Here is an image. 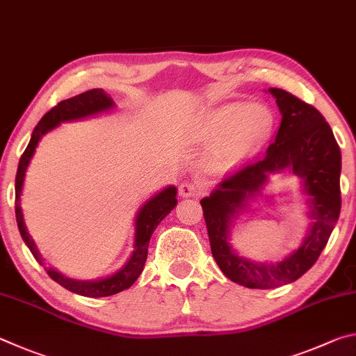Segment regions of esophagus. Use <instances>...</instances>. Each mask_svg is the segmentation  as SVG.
I'll list each match as a JSON object with an SVG mask.
<instances>
[{"label": "esophagus", "instance_id": "esophagus-1", "mask_svg": "<svg viewBox=\"0 0 356 356\" xmlns=\"http://www.w3.org/2000/svg\"><path fill=\"white\" fill-rule=\"evenodd\" d=\"M200 191H202V186L198 183H181L179 184V195H181L183 198H188V197H197L200 195Z\"/></svg>", "mask_w": 356, "mask_h": 356}]
</instances>
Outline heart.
I'll use <instances>...</instances> for the list:
<instances>
[{
    "mask_svg": "<svg viewBox=\"0 0 356 356\" xmlns=\"http://www.w3.org/2000/svg\"><path fill=\"white\" fill-rule=\"evenodd\" d=\"M275 123L272 111L264 104H225L209 111L202 118L197 137L216 142L208 154L209 164L225 168L236 164L270 136Z\"/></svg>",
    "mask_w": 356,
    "mask_h": 356,
    "instance_id": "heart-1",
    "label": "heart"
}]
</instances>
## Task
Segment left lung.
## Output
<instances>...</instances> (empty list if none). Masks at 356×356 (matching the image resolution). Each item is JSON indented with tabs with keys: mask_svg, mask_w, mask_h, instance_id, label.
Returning a JSON list of instances; mask_svg holds the SVG:
<instances>
[{
	"mask_svg": "<svg viewBox=\"0 0 356 356\" xmlns=\"http://www.w3.org/2000/svg\"><path fill=\"white\" fill-rule=\"evenodd\" d=\"M267 92L277 99L282 114L275 142L200 200L217 266L232 282L250 289L277 288L308 272L325 248L341 213V149L330 124L319 111L292 93L275 87ZM278 172H291L301 181L310 227L296 251L277 264H258L239 255L229 241L235 220L251 212V203L263 197L268 201L264 189Z\"/></svg>",
	"mask_w": 356,
	"mask_h": 356,
	"instance_id": "1",
	"label": "left lung"
}]
</instances>
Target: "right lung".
<instances>
[{
	"label": "right lung",
	"instance_id": "obj_1",
	"mask_svg": "<svg viewBox=\"0 0 356 356\" xmlns=\"http://www.w3.org/2000/svg\"><path fill=\"white\" fill-rule=\"evenodd\" d=\"M112 109H115V103L108 93L103 89H90L84 93H79L76 97L64 99V102H60L58 106H54L51 111H48L47 114L42 117V120L37 123L33 134H31L28 147L22 154L20 162H18V170L15 178V217L24 244L28 245L31 253L34 254V258L40 266H43V258L39 248L35 245V242L29 236L26 225H24L23 211L20 207L24 177H26V170L31 159H33V156L35 153V148L42 140V137L48 134L49 131H53L54 128H58L60 123L84 120V118L95 117ZM177 194L178 191L175 186H167V188L161 189L159 192H156L154 195L149 197L148 200L137 209L134 219L133 252H131L129 258L124 261L120 269L112 272L111 275L93 280H78L64 275V273H60L58 269H54V267H45L47 273L56 283L64 286L65 289L84 297H108L131 288V286L136 283V280L140 277L143 266H145L148 244L149 239H152V234L154 233V229L158 228L162 219L177 207Z\"/></svg>",
	"mask_w": 356,
	"mask_h": 356
}]
</instances>
